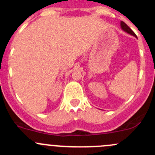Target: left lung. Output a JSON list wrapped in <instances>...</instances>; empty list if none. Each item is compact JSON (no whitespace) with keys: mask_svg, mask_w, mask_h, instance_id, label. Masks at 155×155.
Returning <instances> with one entry per match:
<instances>
[{"mask_svg":"<svg viewBox=\"0 0 155 155\" xmlns=\"http://www.w3.org/2000/svg\"><path fill=\"white\" fill-rule=\"evenodd\" d=\"M120 28H121V29L123 30V31H125V32H127V34H130V35H133V36H134L135 38H137L136 35L134 33V31L130 29V28H129L127 25H126L125 23L123 22V21H120Z\"/></svg>","mask_w":155,"mask_h":155,"instance_id":"8db88e82","label":"left lung"}]
</instances>
